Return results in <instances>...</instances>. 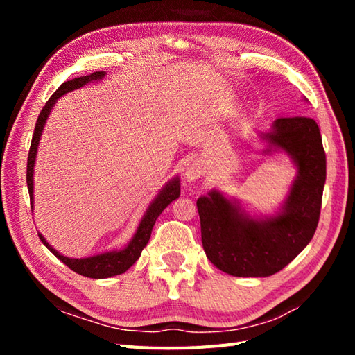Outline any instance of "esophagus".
Here are the masks:
<instances>
[{
	"instance_id": "esophagus-1",
	"label": "esophagus",
	"mask_w": 355,
	"mask_h": 355,
	"mask_svg": "<svg viewBox=\"0 0 355 355\" xmlns=\"http://www.w3.org/2000/svg\"><path fill=\"white\" fill-rule=\"evenodd\" d=\"M201 175H202V166L200 163H192L186 168L184 178L187 182H195V180H198Z\"/></svg>"
}]
</instances>
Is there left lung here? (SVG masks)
Listing matches in <instances>:
<instances>
[{"label":"left lung","mask_w":355,"mask_h":355,"mask_svg":"<svg viewBox=\"0 0 355 355\" xmlns=\"http://www.w3.org/2000/svg\"><path fill=\"white\" fill-rule=\"evenodd\" d=\"M261 137L267 141L263 153L284 150L297 168L281 212L256 220L218 191L197 200L206 256L216 268L238 277L275 275L304 250L318 229L327 180V155L313 119H276Z\"/></svg>","instance_id":"obj_1"}]
</instances>
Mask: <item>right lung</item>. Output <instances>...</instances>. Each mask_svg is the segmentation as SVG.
Here are the masks:
<instances>
[{
  "label": "right lung",
  "mask_w": 355,
  "mask_h": 355,
  "mask_svg": "<svg viewBox=\"0 0 355 355\" xmlns=\"http://www.w3.org/2000/svg\"><path fill=\"white\" fill-rule=\"evenodd\" d=\"M105 74H107L105 71H94L92 74H88V76L74 78L71 80L64 82V84L51 94L47 103H45V107L40 112V117H37L36 125H35L32 145H30L28 158H27V187H28V195H30V205H32V207H33V168H35V160H36V150H37V145H40L41 134L44 131V126H45V122H47L51 108L55 107V103L61 96L73 92V89H78L80 87L87 85L88 82L99 80L105 76ZM178 197H180V178L175 177L172 178L160 192H158L155 200L150 202L149 207L146 209V214L141 218L137 232L134 233L130 244H128L125 248H122V250H112V252L94 254V256H89V258H80V259L67 258V256L55 250V248L45 241V238L41 235V233H37V236H40L42 244L47 247L58 259H61L67 267L71 268L73 271H76L78 275H82L85 277H93V279H105L116 275H122L140 258L141 250L145 248V245L148 244V241L150 238V232H153L157 218L160 216L163 210Z\"/></svg>",
  "instance_id": "add662e5"
}]
</instances>
